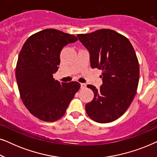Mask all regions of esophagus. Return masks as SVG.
<instances>
[{
  "instance_id": "obj_1",
  "label": "esophagus",
  "mask_w": 157,
  "mask_h": 157,
  "mask_svg": "<svg viewBox=\"0 0 157 157\" xmlns=\"http://www.w3.org/2000/svg\"><path fill=\"white\" fill-rule=\"evenodd\" d=\"M86 85L85 83H81V89H84V88H86Z\"/></svg>"
}]
</instances>
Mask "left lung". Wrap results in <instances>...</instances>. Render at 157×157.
<instances>
[{"label":"left lung","instance_id":"obj_1","mask_svg":"<svg viewBox=\"0 0 157 157\" xmlns=\"http://www.w3.org/2000/svg\"><path fill=\"white\" fill-rule=\"evenodd\" d=\"M77 37L89 51L91 68L102 71L99 89L87 85L94 97L86 104V111L98 123L115 121L127 110L136 93L139 64L134 49L127 38L110 29Z\"/></svg>","mask_w":157,"mask_h":157}]
</instances>
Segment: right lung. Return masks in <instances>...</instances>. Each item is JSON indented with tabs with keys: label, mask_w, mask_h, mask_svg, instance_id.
Masks as SVG:
<instances>
[{
	"label": "right lung",
	"mask_w": 157,
	"mask_h": 157,
	"mask_svg": "<svg viewBox=\"0 0 157 157\" xmlns=\"http://www.w3.org/2000/svg\"><path fill=\"white\" fill-rule=\"evenodd\" d=\"M76 36L53 29L30 36L19 53L16 77L19 93L28 110L42 121L61 119L80 89L76 81L60 83L53 78L60 64V53Z\"/></svg>",
	"instance_id": "obj_1"
}]
</instances>
